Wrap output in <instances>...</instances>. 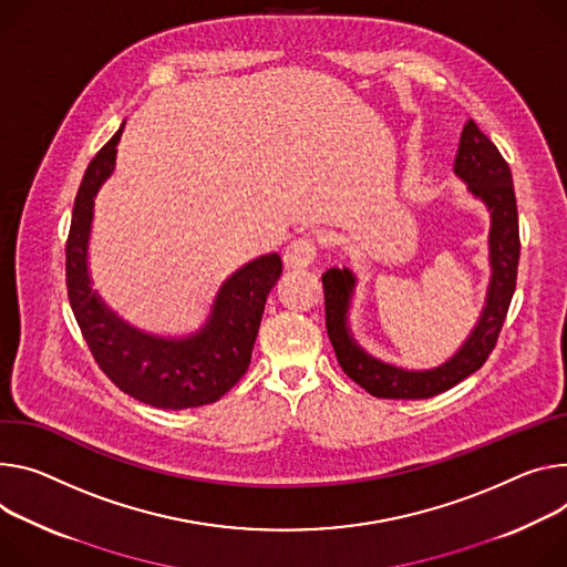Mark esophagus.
Listing matches in <instances>:
<instances>
[{
    "mask_svg": "<svg viewBox=\"0 0 567 567\" xmlns=\"http://www.w3.org/2000/svg\"><path fill=\"white\" fill-rule=\"evenodd\" d=\"M317 260V246L312 239L300 237L285 248V265L291 269H305Z\"/></svg>",
    "mask_w": 567,
    "mask_h": 567,
    "instance_id": "34e87169",
    "label": "esophagus"
}]
</instances>
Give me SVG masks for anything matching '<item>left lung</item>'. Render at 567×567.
<instances>
[{
  "label": "left lung",
  "mask_w": 567,
  "mask_h": 567,
  "mask_svg": "<svg viewBox=\"0 0 567 567\" xmlns=\"http://www.w3.org/2000/svg\"><path fill=\"white\" fill-rule=\"evenodd\" d=\"M454 174L466 183V189L480 198L491 215L488 230V265L491 278L480 321L471 330L461 348L436 369L406 371L369 354L352 337L348 315L357 287L352 269H328L323 274L326 291V326L332 348L337 352L343 373L367 389L375 398L419 400L439 395L461 380H466L484 367L491 350L497 343L508 305L516 291L518 260H520V233H518V205L513 192V178L506 161L497 146L468 120L461 131Z\"/></svg>",
  "instance_id": "obj_1"
}]
</instances>
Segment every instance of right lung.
<instances>
[{
    "instance_id": "obj_1",
    "label": "right lung",
    "mask_w": 567,
    "mask_h": 567,
    "mask_svg": "<svg viewBox=\"0 0 567 567\" xmlns=\"http://www.w3.org/2000/svg\"><path fill=\"white\" fill-rule=\"evenodd\" d=\"M120 131L101 146L81 181L65 246L68 296L99 369L131 398L158 409L217 402L246 373L265 302L282 274L278 252L239 267L219 287L205 323L185 337L144 332L113 312L94 289L87 248L94 198L115 172Z\"/></svg>"
}]
</instances>
